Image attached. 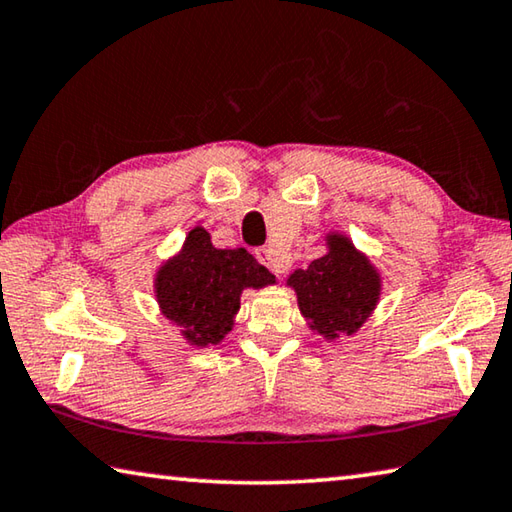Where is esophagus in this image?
Returning a JSON list of instances; mask_svg holds the SVG:
<instances>
[{
	"instance_id": "esophagus-1",
	"label": "esophagus",
	"mask_w": 512,
	"mask_h": 512,
	"mask_svg": "<svg viewBox=\"0 0 512 512\" xmlns=\"http://www.w3.org/2000/svg\"><path fill=\"white\" fill-rule=\"evenodd\" d=\"M256 258H258V263L265 265L267 270H272L276 276H283L285 270H288V267H285L281 261H276V256L272 254V249H267V247L256 249Z\"/></svg>"
}]
</instances>
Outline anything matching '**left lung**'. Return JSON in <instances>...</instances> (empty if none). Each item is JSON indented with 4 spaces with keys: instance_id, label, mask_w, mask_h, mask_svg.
I'll use <instances>...</instances> for the list:
<instances>
[{
    "instance_id": "8db88e82",
    "label": "left lung",
    "mask_w": 512,
    "mask_h": 512,
    "mask_svg": "<svg viewBox=\"0 0 512 512\" xmlns=\"http://www.w3.org/2000/svg\"><path fill=\"white\" fill-rule=\"evenodd\" d=\"M330 251L297 270L290 285L297 290L303 317L326 339L353 335L378 303L380 279L364 256L342 236L328 240Z\"/></svg>"
}]
</instances>
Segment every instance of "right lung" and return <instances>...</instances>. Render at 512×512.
Instances as JSON below:
<instances>
[{
    "label": "right lung",
    "instance_id": "add662e5",
    "mask_svg": "<svg viewBox=\"0 0 512 512\" xmlns=\"http://www.w3.org/2000/svg\"><path fill=\"white\" fill-rule=\"evenodd\" d=\"M274 283L247 249H215L202 227L188 233L182 254L161 267L157 299L195 346L218 344L240 308V292Z\"/></svg>",
    "mask_w": 512,
    "mask_h": 512
}]
</instances>
